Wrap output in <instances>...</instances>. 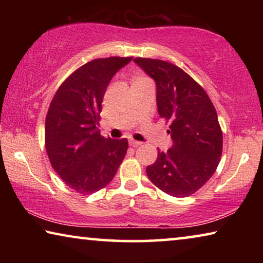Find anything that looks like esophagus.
<instances>
[{"instance_id":"1","label":"esophagus","mask_w":263,"mask_h":263,"mask_svg":"<svg viewBox=\"0 0 263 263\" xmlns=\"http://www.w3.org/2000/svg\"><path fill=\"white\" fill-rule=\"evenodd\" d=\"M141 142L140 141H137V140H130V146H132V147H138V146H140Z\"/></svg>"}]
</instances>
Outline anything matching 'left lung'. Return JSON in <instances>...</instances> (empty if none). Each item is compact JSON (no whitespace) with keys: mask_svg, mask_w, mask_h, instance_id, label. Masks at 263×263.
<instances>
[{"mask_svg":"<svg viewBox=\"0 0 263 263\" xmlns=\"http://www.w3.org/2000/svg\"><path fill=\"white\" fill-rule=\"evenodd\" d=\"M136 64L157 84L160 117L171 123L173 146L158 152L146 168L148 179L174 197H188L210 180L219 164L222 133L205 90L171 62L136 58Z\"/></svg>","mask_w":263,"mask_h":263,"instance_id":"left-lung-1","label":"left lung"}]
</instances>
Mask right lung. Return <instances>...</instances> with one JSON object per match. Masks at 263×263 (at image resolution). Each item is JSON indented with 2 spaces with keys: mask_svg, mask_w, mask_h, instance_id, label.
<instances>
[{
  "mask_svg": "<svg viewBox=\"0 0 263 263\" xmlns=\"http://www.w3.org/2000/svg\"><path fill=\"white\" fill-rule=\"evenodd\" d=\"M131 60L110 57L87 62L65 80L48 108V159L62 181L79 194H94L109 184L126 155V138L102 137L97 124L106 87Z\"/></svg>",
  "mask_w": 263,
  "mask_h": 263,
  "instance_id": "1",
  "label": "right lung"
}]
</instances>
